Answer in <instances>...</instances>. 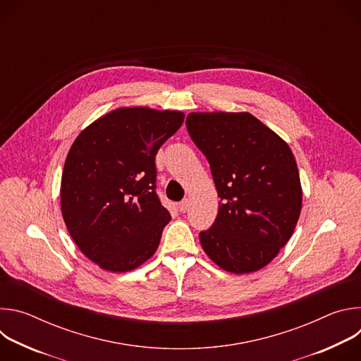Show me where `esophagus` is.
Returning <instances> with one entry per match:
<instances>
[{"mask_svg": "<svg viewBox=\"0 0 361 361\" xmlns=\"http://www.w3.org/2000/svg\"><path fill=\"white\" fill-rule=\"evenodd\" d=\"M178 210H180L181 213H185V212L188 210V200H187V198L183 200V201L178 204Z\"/></svg>", "mask_w": 361, "mask_h": 361, "instance_id": "34e87169", "label": "esophagus"}]
</instances>
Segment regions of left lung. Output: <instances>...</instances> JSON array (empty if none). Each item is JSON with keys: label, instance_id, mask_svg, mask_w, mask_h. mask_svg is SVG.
<instances>
[{"label": "left lung", "instance_id": "1", "mask_svg": "<svg viewBox=\"0 0 361 361\" xmlns=\"http://www.w3.org/2000/svg\"><path fill=\"white\" fill-rule=\"evenodd\" d=\"M185 124L221 198L214 224L200 233L202 250L228 273L262 270L290 240L301 213L291 148L247 111L190 113Z\"/></svg>", "mask_w": 361, "mask_h": 361}]
</instances>
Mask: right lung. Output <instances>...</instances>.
<instances>
[{
    "mask_svg": "<svg viewBox=\"0 0 361 361\" xmlns=\"http://www.w3.org/2000/svg\"><path fill=\"white\" fill-rule=\"evenodd\" d=\"M177 110L118 107L74 140L61 177V213L81 252L126 273L157 251L171 216L156 194V154L183 126Z\"/></svg>",
    "mask_w": 361,
    "mask_h": 361,
    "instance_id": "1",
    "label": "right lung"
}]
</instances>
